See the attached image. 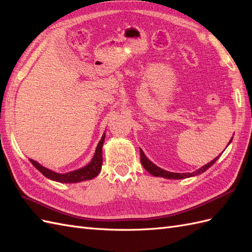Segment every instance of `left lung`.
Wrapping results in <instances>:
<instances>
[{
	"label": "left lung",
	"instance_id": "left-lung-1",
	"mask_svg": "<svg viewBox=\"0 0 252 252\" xmlns=\"http://www.w3.org/2000/svg\"><path fill=\"white\" fill-rule=\"evenodd\" d=\"M140 154H141V163L143 165V167L145 169H146L150 174L155 175V177H162L165 179H172V180H180V179H185V178H190V177H193V175H197V174H201L204 171L207 170L209 167H211L213 164L217 162V159L219 157H217L215 159H212L211 162H209L208 164H206L205 166H203L202 168L197 169L196 171H193L191 173H177V172H169V171H166L162 168H159L157 165H155L152 162H150L149 159L146 158V156L144 155L143 150L140 149Z\"/></svg>",
	"mask_w": 252,
	"mask_h": 252
}]
</instances>
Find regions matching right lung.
Wrapping results in <instances>:
<instances>
[{"label": "right lung", "mask_w": 252, "mask_h": 252, "mask_svg": "<svg viewBox=\"0 0 252 252\" xmlns=\"http://www.w3.org/2000/svg\"><path fill=\"white\" fill-rule=\"evenodd\" d=\"M105 141V134H103L101 141L98 142L94 156L91 159V162L86 165L85 167H83L81 169L70 171L68 173H57L53 172L47 168H45L42 165H40L37 162L33 161V159L29 158V161L32 162V164L35 167V168L39 170L42 174H44L45 177L57 181L60 183H78L82 181H87L95 178L96 175L100 173L101 168H102V163H103V158H102V146L103 143Z\"/></svg>", "instance_id": "right-lung-1"}]
</instances>
